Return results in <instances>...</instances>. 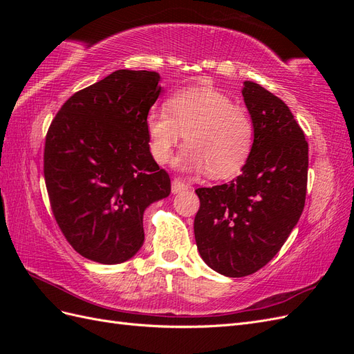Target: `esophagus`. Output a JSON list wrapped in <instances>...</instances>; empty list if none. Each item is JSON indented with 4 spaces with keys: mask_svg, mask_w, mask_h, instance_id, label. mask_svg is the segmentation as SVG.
I'll use <instances>...</instances> for the list:
<instances>
[{
    "mask_svg": "<svg viewBox=\"0 0 354 354\" xmlns=\"http://www.w3.org/2000/svg\"><path fill=\"white\" fill-rule=\"evenodd\" d=\"M187 189H189V186L185 183V181H181L180 178H174L173 183H171V190H173V194H180V192H185Z\"/></svg>",
    "mask_w": 354,
    "mask_h": 354,
    "instance_id": "esophagus-1",
    "label": "esophagus"
}]
</instances>
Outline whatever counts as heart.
Returning <instances> with one entry per match:
<instances>
[{
	"instance_id": "1",
	"label": "heart",
	"mask_w": 354,
	"mask_h": 354,
	"mask_svg": "<svg viewBox=\"0 0 354 354\" xmlns=\"http://www.w3.org/2000/svg\"><path fill=\"white\" fill-rule=\"evenodd\" d=\"M165 106L146 118L149 149L158 164H167L185 137L187 145L177 160L181 169H208L214 178L241 173L254 145L248 111L233 104L227 94L205 87L180 90Z\"/></svg>"
}]
</instances>
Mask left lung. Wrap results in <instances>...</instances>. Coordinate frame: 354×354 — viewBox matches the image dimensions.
Segmentation results:
<instances>
[{
    "label": "left lung",
    "instance_id": "8db88e82",
    "mask_svg": "<svg viewBox=\"0 0 354 354\" xmlns=\"http://www.w3.org/2000/svg\"><path fill=\"white\" fill-rule=\"evenodd\" d=\"M243 100L254 122V145L242 174L230 183L199 187L198 251L229 277L255 273L281 251L304 209L308 143L288 106L246 81Z\"/></svg>",
    "mask_w": 354,
    "mask_h": 354
}]
</instances>
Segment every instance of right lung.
Returning <instances> with one entry per match:
<instances>
[{"mask_svg":"<svg viewBox=\"0 0 354 354\" xmlns=\"http://www.w3.org/2000/svg\"><path fill=\"white\" fill-rule=\"evenodd\" d=\"M159 75L120 69L63 103L46 136L44 178L53 216L82 257L130 260L145 241L143 212L171 180L149 151L146 118Z\"/></svg>","mask_w":354,"mask_h":354,"instance_id":"obj_1","label":"right lung"}]
</instances>
